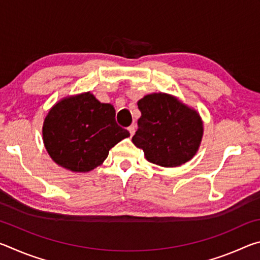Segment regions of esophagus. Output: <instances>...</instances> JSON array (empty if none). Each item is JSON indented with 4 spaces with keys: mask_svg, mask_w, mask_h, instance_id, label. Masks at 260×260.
Wrapping results in <instances>:
<instances>
[{
    "mask_svg": "<svg viewBox=\"0 0 260 260\" xmlns=\"http://www.w3.org/2000/svg\"><path fill=\"white\" fill-rule=\"evenodd\" d=\"M128 132H129L131 136H133L134 133H135V127H134V126H129V127H128Z\"/></svg>",
    "mask_w": 260,
    "mask_h": 260,
    "instance_id": "34e87169",
    "label": "esophagus"
}]
</instances>
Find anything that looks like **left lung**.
Returning <instances> with one entry per match:
<instances>
[{"instance_id":"8db88e82","label":"left lung","mask_w":260,"mask_h":260,"mask_svg":"<svg viewBox=\"0 0 260 260\" xmlns=\"http://www.w3.org/2000/svg\"><path fill=\"white\" fill-rule=\"evenodd\" d=\"M141 117L132 138L152 164L177 167L191 159L203 138V120L195 109L166 93L148 94L138 102Z\"/></svg>"}]
</instances>
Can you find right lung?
Instances as JSON below:
<instances>
[{"instance_id": "right-lung-1", "label": "right lung", "mask_w": 260, "mask_h": 260, "mask_svg": "<svg viewBox=\"0 0 260 260\" xmlns=\"http://www.w3.org/2000/svg\"><path fill=\"white\" fill-rule=\"evenodd\" d=\"M116 110L101 103L90 91L67 96L45 118L42 139L57 165L85 173L102 165L110 149L129 136L117 125Z\"/></svg>"}]
</instances>
